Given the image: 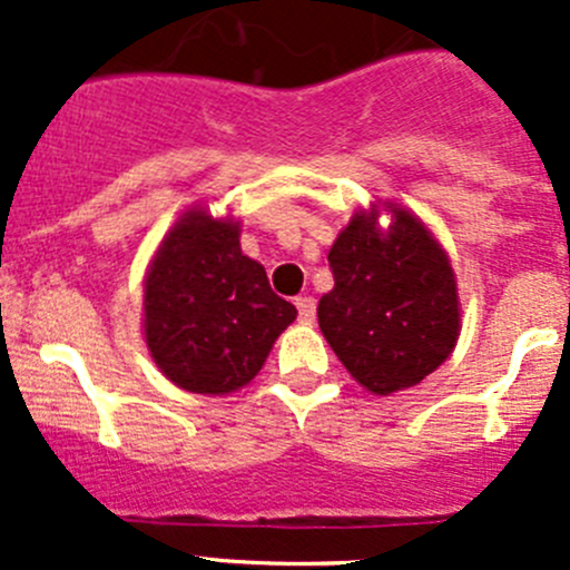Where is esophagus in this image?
<instances>
[{
  "mask_svg": "<svg viewBox=\"0 0 570 570\" xmlns=\"http://www.w3.org/2000/svg\"><path fill=\"white\" fill-rule=\"evenodd\" d=\"M295 306L303 322H312L314 314H317V301H314V297H297Z\"/></svg>",
  "mask_w": 570,
  "mask_h": 570,
  "instance_id": "34e87169",
  "label": "esophagus"
}]
</instances>
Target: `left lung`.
I'll return each mask as SVG.
<instances>
[{
	"instance_id": "left-lung-1",
	"label": "left lung",
	"mask_w": 570,
	"mask_h": 570,
	"mask_svg": "<svg viewBox=\"0 0 570 570\" xmlns=\"http://www.w3.org/2000/svg\"><path fill=\"white\" fill-rule=\"evenodd\" d=\"M389 228L381 206L355 212L327 262L333 289L322 295V336L350 375L372 394L422 383L455 350L461 301L450 256L430 228L396 204Z\"/></svg>"
}]
</instances>
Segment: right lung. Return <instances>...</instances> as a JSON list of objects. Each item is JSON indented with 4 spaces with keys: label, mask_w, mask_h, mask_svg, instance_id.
<instances>
[{
    "label": "right lung",
    "mask_w": 570,
    "mask_h": 570,
    "mask_svg": "<svg viewBox=\"0 0 570 570\" xmlns=\"http://www.w3.org/2000/svg\"><path fill=\"white\" fill-rule=\"evenodd\" d=\"M142 289L148 353L168 381L195 394L248 386L297 317L239 248V223L215 220L204 206L165 234Z\"/></svg>",
    "instance_id": "right-lung-1"
}]
</instances>
